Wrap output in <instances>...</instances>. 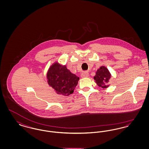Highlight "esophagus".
Segmentation results:
<instances>
[{
  "instance_id": "obj_1",
  "label": "esophagus",
  "mask_w": 149,
  "mask_h": 149,
  "mask_svg": "<svg viewBox=\"0 0 149 149\" xmlns=\"http://www.w3.org/2000/svg\"><path fill=\"white\" fill-rule=\"evenodd\" d=\"M88 76H89L88 72H84V73H83V74H81V77L82 78H87V77H88Z\"/></svg>"
}]
</instances>
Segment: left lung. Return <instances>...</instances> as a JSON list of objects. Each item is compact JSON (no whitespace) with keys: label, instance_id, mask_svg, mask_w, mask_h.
Instances as JSON below:
<instances>
[{"label":"left lung","instance_id":"left-lung-1","mask_svg":"<svg viewBox=\"0 0 149 149\" xmlns=\"http://www.w3.org/2000/svg\"><path fill=\"white\" fill-rule=\"evenodd\" d=\"M112 77V75L105 66H101L95 72V75L93 79L97 85L103 89L108 88L109 85L108 83Z\"/></svg>","mask_w":149,"mask_h":149}]
</instances>
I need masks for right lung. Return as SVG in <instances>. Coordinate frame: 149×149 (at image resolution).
I'll use <instances>...</instances> for the list:
<instances>
[{"label": "right lung", "mask_w": 149, "mask_h": 149, "mask_svg": "<svg viewBox=\"0 0 149 149\" xmlns=\"http://www.w3.org/2000/svg\"><path fill=\"white\" fill-rule=\"evenodd\" d=\"M48 84L57 94L68 96L72 94L78 85L79 77L72 74L65 65L55 61L48 69L46 74Z\"/></svg>", "instance_id": "obj_1"}]
</instances>
